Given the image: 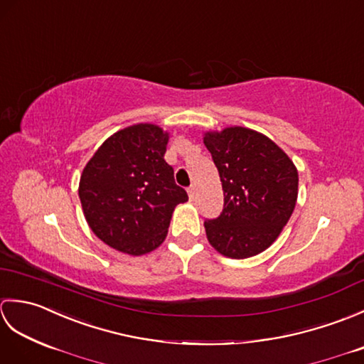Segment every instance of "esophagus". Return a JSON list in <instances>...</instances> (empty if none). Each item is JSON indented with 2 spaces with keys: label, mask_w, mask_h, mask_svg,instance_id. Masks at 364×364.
Wrapping results in <instances>:
<instances>
[{
  "label": "esophagus",
  "mask_w": 364,
  "mask_h": 364,
  "mask_svg": "<svg viewBox=\"0 0 364 364\" xmlns=\"http://www.w3.org/2000/svg\"><path fill=\"white\" fill-rule=\"evenodd\" d=\"M188 194H189L191 198H194V194H196V186H194V184H192V186L188 188Z\"/></svg>",
  "instance_id": "34e87169"
}]
</instances>
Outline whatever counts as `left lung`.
Here are the masks:
<instances>
[{"mask_svg":"<svg viewBox=\"0 0 364 364\" xmlns=\"http://www.w3.org/2000/svg\"><path fill=\"white\" fill-rule=\"evenodd\" d=\"M203 144L219 170L223 191L222 214L205 220L208 241L233 259L264 252L296 208V166L274 141L250 128L206 131Z\"/></svg>","mask_w":364,"mask_h":364,"instance_id":"obj_1","label":"left lung"}]
</instances>
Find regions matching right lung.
Instances as JSON below:
<instances>
[{
    "instance_id": "obj_1",
    "label": "right lung",
    "mask_w": 364,
    "mask_h": 364,
    "mask_svg": "<svg viewBox=\"0 0 364 364\" xmlns=\"http://www.w3.org/2000/svg\"><path fill=\"white\" fill-rule=\"evenodd\" d=\"M168 133L153 123L123 128L84 167L78 194L90 230L112 249L141 257L164 242L175 206L188 202L164 154Z\"/></svg>"
}]
</instances>
